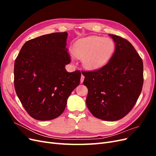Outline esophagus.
I'll use <instances>...</instances> for the list:
<instances>
[{
	"label": "esophagus",
	"instance_id": "34e87169",
	"mask_svg": "<svg viewBox=\"0 0 156 156\" xmlns=\"http://www.w3.org/2000/svg\"><path fill=\"white\" fill-rule=\"evenodd\" d=\"M84 76L83 75H81V83H83L84 81Z\"/></svg>",
	"mask_w": 156,
	"mask_h": 156
}]
</instances>
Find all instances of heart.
Segmentation results:
<instances>
[{"mask_svg": "<svg viewBox=\"0 0 156 156\" xmlns=\"http://www.w3.org/2000/svg\"><path fill=\"white\" fill-rule=\"evenodd\" d=\"M115 42L108 37L91 36L78 40L73 45V53L82 58L83 66L89 70L102 68L114 53Z\"/></svg>", "mask_w": 156, "mask_h": 156, "instance_id": "heart-1", "label": "heart"}]
</instances>
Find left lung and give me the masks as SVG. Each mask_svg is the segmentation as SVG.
<instances>
[{
    "mask_svg": "<svg viewBox=\"0 0 156 156\" xmlns=\"http://www.w3.org/2000/svg\"><path fill=\"white\" fill-rule=\"evenodd\" d=\"M109 36L115 43L110 60L100 69L82 73L90 112L99 119L116 121L128 114L138 100L143 85V62L130 42Z\"/></svg>",
    "mask_w": 156,
    "mask_h": 156,
    "instance_id": "8db88e82",
    "label": "left lung"
}]
</instances>
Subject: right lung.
<instances>
[{
  "label": "right lung",
  "mask_w": 156,
  "mask_h": 156,
  "mask_svg": "<svg viewBox=\"0 0 156 156\" xmlns=\"http://www.w3.org/2000/svg\"><path fill=\"white\" fill-rule=\"evenodd\" d=\"M68 33L55 32L27 41L14 64V87L29 115L53 120L64 112L71 93L80 83L81 72H68Z\"/></svg>",
  "instance_id": "right-lung-1"
}]
</instances>
